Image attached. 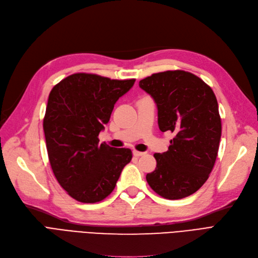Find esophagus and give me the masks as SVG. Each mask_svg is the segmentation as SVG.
Listing matches in <instances>:
<instances>
[{
    "mask_svg": "<svg viewBox=\"0 0 258 258\" xmlns=\"http://www.w3.org/2000/svg\"><path fill=\"white\" fill-rule=\"evenodd\" d=\"M133 154H134V156H136V157H139V156L145 155L144 152H139V151H137V150H134V151H133Z\"/></svg>",
    "mask_w": 258,
    "mask_h": 258,
    "instance_id": "esophagus-1",
    "label": "esophagus"
}]
</instances>
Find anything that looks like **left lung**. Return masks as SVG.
I'll use <instances>...</instances> for the list:
<instances>
[{
	"label": "left lung",
	"mask_w": 258,
	"mask_h": 258,
	"mask_svg": "<svg viewBox=\"0 0 258 258\" xmlns=\"http://www.w3.org/2000/svg\"><path fill=\"white\" fill-rule=\"evenodd\" d=\"M139 86L157 105L159 130L175 135L167 152L154 154L156 168L147 182L168 200L191 196L207 180L218 155L222 127L216 95L183 70L154 73Z\"/></svg>",
	"instance_id": "1"
}]
</instances>
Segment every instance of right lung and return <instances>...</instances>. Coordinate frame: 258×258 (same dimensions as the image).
<instances>
[{
  "mask_svg": "<svg viewBox=\"0 0 258 258\" xmlns=\"http://www.w3.org/2000/svg\"><path fill=\"white\" fill-rule=\"evenodd\" d=\"M134 83L75 73L49 94L43 119L47 155L57 182L76 201L97 203L108 197L133 157L130 149L99 144L98 137Z\"/></svg>",
  "mask_w": 258,
  "mask_h": 258,
  "instance_id": "1",
  "label": "right lung"
}]
</instances>
